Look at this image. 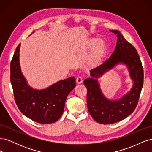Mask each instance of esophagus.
Segmentation results:
<instances>
[{"mask_svg": "<svg viewBox=\"0 0 152 152\" xmlns=\"http://www.w3.org/2000/svg\"><path fill=\"white\" fill-rule=\"evenodd\" d=\"M82 82H83V79L81 77H78L76 79V82L77 84H80L82 83Z\"/></svg>", "mask_w": 152, "mask_h": 152, "instance_id": "34e87169", "label": "esophagus"}]
</instances>
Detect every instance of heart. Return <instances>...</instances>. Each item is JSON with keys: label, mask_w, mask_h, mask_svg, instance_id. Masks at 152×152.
<instances>
[{"label": "heart", "mask_w": 152, "mask_h": 152, "mask_svg": "<svg viewBox=\"0 0 152 152\" xmlns=\"http://www.w3.org/2000/svg\"><path fill=\"white\" fill-rule=\"evenodd\" d=\"M85 48L87 50L92 49L86 59V66L96 68L102 65L107 54V46L104 41L91 37L86 41Z\"/></svg>", "instance_id": "1"}]
</instances>
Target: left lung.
Masks as SVG:
<instances>
[{"label":"left lung","instance_id":"left-lung-1","mask_svg":"<svg viewBox=\"0 0 152 152\" xmlns=\"http://www.w3.org/2000/svg\"><path fill=\"white\" fill-rule=\"evenodd\" d=\"M117 35L115 49L110 59L99 67L92 70L91 77L84 81L87 87V108L94 121L102 124L118 122L127 117L135 110L143 85V69L136 49L124 39L118 30H110ZM119 64L126 65L133 82L130 91L116 100L103 94L97 79Z\"/></svg>","mask_w":152,"mask_h":152}]
</instances>
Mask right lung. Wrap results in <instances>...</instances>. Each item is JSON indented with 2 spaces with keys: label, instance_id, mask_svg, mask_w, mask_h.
<instances>
[{
  "label": "right lung",
  "instance_id": "right-lung-1",
  "mask_svg": "<svg viewBox=\"0 0 152 152\" xmlns=\"http://www.w3.org/2000/svg\"><path fill=\"white\" fill-rule=\"evenodd\" d=\"M18 45L11 63V83L16 103L21 113L36 122L48 124L56 122L64 111L68 94L76 86L73 77L61 80L44 89L30 87L23 75Z\"/></svg>",
  "mask_w": 152,
  "mask_h": 152
}]
</instances>
